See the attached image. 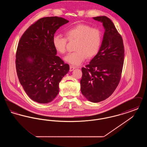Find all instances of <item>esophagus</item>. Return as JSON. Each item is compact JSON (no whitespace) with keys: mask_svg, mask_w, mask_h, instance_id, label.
<instances>
[{"mask_svg":"<svg viewBox=\"0 0 147 147\" xmlns=\"http://www.w3.org/2000/svg\"><path fill=\"white\" fill-rule=\"evenodd\" d=\"M76 68V67H75V66L73 65H70V69H69V70H70V71H73Z\"/></svg>","mask_w":147,"mask_h":147,"instance_id":"1","label":"esophagus"}]
</instances>
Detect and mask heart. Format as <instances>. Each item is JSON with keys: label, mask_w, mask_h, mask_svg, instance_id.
Returning <instances> with one entry per match:
<instances>
[{"label": "heart", "mask_w": 147, "mask_h": 147, "mask_svg": "<svg viewBox=\"0 0 147 147\" xmlns=\"http://www.w3.org/2000/svg\"><path fill=\"white\" fill-rule=\"evenodd\" d=\"M65 37L55 35L52 43L56 51L61 54L67 52L68 40H78L75 50L69 53L64 60L73 65H77L87 58H91L98 52L101 43V34L97 28L79 24L71 27L65 31Z\"/></svg>", "instance_id": "obj_1"}]
</instances>
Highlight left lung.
<instances>
[{"mask_svg":"<svg viewBox=\"0 0 147 147\" xmlns=\"http://www.w3.org/2000/svg\"><path fill=\"white\" fill-rule=\"evenodd\" d=\"M105 28L101 46L90 63L82 68L81 92L89 101L98 102L110 97L119 85L124 62L122 36L105 16L94 17Z\"/></svg>","mask_w":147,"mask_h":147,"instance_id":"8db88e82","label":"left lung"}]
</instances>
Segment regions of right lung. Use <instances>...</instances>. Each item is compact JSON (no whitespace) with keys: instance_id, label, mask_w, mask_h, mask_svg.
I'll use <instances>...</instances> for the list:
<instances>
[{"instance_id":"obj_1","label":"right lung","mask_w":147,"mask_h":147,"mask_svg":"<svg viewBox=\"0 0 147 147\" xmlns=\"http://www.w3.org/2000/svg\"><path fill=\"white\" fill-rule=\"evenodd\" d=\"M68 20L58 16L42 18L22 35L16 53V69L27 95L35 102L47 104L59 92V83L69 65L56 56L52 39L57 30Z\"/></svg>"}]
</instances>
